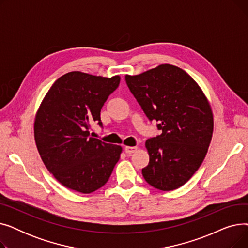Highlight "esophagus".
Instances as JSON below:
<instances>
[{"mask_svg": "<svg viewBox=\"0 0 248 248\" xmlns=\"http://www.w3.org/2000/svg\"><path fill=\"white\" fill-rule=\"evenodd\" d=\"M137 150H138V147H125V148H124V152H125L126 154H133V153H135Z\"/></svg>", "mask_w": 248, "mask_h": 248, "instance_id": "1", "label": "esophagus"}]
</instances>
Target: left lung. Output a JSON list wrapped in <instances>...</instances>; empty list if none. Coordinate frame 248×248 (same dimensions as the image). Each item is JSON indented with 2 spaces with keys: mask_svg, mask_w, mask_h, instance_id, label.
<instances>
[{
  "mask_svg": "<svg viewBox=\"0 0 248 248\" xmlns=\"http://www.w3.org/2000/svg\"><path fill=\"white\" fill-rule=\"evenodd\" d=\"M125 81L149 120L159 122L162 131L146 141L150 162L141 174L155 189H178L198 170L210 146V102L187 72L171 64L126 74Z\"/></svg>",
  "mask_w": 248,
  "mask_h": 248,
  "instance_id": "8db88e82",
  "label": "left lung"
}]
</instances>
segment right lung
<instances>
[{"mask_svg": "<svg viewBox=\"0 0 248 248\" xmlns=\"http://www.w3.org/2000/svg\"><path fill=\"white\" fill-rule=\"evenodd\" d=\"M120 75L103 77L71 71L53 83L39 106L34 138L54 178L70 190L90 194L108 181L123 148L90 137V124L119 86Z\"/></svg>", "mask_w": 248, "mask_h": 248, "instance_id": "right-lung-1", "label": "right lung"}]
</instances>
